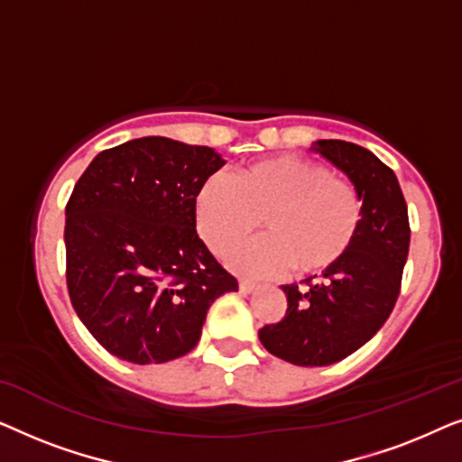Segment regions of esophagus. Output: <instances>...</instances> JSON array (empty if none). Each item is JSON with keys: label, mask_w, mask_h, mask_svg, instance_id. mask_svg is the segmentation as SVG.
I'll list each match as a JSON object with an SVG mask.
<instances>
[{"label": "esophagus", "mask_w": 462, "mask_h": 462, "mask_svg": "<svg viewBox=\"0 0 462 462\" xmlns=\"http://www.w3.org/2000/svg\"><path fill=\"white\" fill-rule=\"evenodd\" d=\"M254 288H256L254 282H250V280H239V290H242L244 294H250Z\"/></svg>", "instance_id": "34e87169"}]
</instances>
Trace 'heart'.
Instances as JSON below:
<instances>
[{
    "instance_id": "obj_1",
    "label": "heart",
    "mask_w": 462,
    "mask_h": 462,
    "mask_svg": "<svg viewBox=\"0 0 462 462\" xmlns=\"http://www.w3.org/2000/svg\"><path fill=\"white\" fill-rule=\"evenodd\" d=\"M195 223L217 256H226L264 223L269 237L237 250L231 264L248 275H324L349 254L362 231L364 199L326 163L280 155L214 174L195 198Z\"/></svg>"
}]
</instances>
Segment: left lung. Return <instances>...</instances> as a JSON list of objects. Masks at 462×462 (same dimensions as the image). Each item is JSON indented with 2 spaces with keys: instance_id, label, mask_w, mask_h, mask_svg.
<instances>
[{
  "instance_id": "left-lung-1",
  "label": "left lung",
  "mask_w": 462,
  "mask_h": 462,
  "mask_svg": "<svg viewBox=\"0 0 462 462\" xmlns=\"http://www.w3.org/2000/svg\"><path fill=\"white\" fill-rule=\"evenodd\" d=\"M315 151L349 176L364 199L362 231L319 282L282 286V321L258 330L264 349L296 365H330L368 343L393 311L410 248L408 206L393 170L368 149L318 141Z\"/></svg>"
}]
</instances>
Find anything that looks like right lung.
I'll return each instance as SVG.
<instances>
[{
	"mask_svg": "<svg viewBox=\"0 0 462 462\" xmlns=\"http://www.w3.org/2000/svg\"><path fill=\"white\" fill-rule=\"evenodd\" d=\"M223 166L210 147L144 136L100 151L75 182L69 299L111 356L141 365L185 356L212 302L237 290L195 231L199 187Z\"/></svg>",
	"mask_w": 462,
	"mask_h": 462,
	"instance_id": "obj_1",
	"label": "right lung"
}]
</instances>
